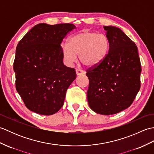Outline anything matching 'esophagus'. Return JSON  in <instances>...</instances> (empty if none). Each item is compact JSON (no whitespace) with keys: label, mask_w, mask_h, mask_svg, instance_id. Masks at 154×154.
Returning a JSON list of instances; mask_svg holds the SVG:
<instances>
[{"label":"esophagus","mask_w":154,"mask_h":154,"mask_svg":"<svg viewBox=\"0 0 154 154\" xmlns=\"http://www.w3.org/2000/svg\"><path fill=\"white\" fill-rule=\"evenodd\" d=\"M85 73V72L83 70L81 69H76V74L77 75H84Z\"/></svg>","instance_id":"34e87169"}]
</instances>
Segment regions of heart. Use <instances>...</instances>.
I'll use <instances>...</instances> for the list:
<instances>
[{"instance_id":"obj_1","label":"heart","mask_w":154,"mask_h":154,"mask_svg":"<svg viewBox=\"0 0 154 154\" xmlns=\"http://www.w3.org/2000/svg\"><path fill=\"white\" fill-rule=\"evenodd\" d=\"M110 42L106 35L88 30H83L72 35L68 43L61 46L65 61L72 64L79 55L81 63L88 67L100 64L109 53Z\"/></svg>"}]
</instances>
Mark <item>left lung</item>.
Listing matches in <instances>:
<instances>
[{"label": "left lung", "instance_id": "1", "mask_svg": "<svg viewBox=\"0 0 154 154\" xmlns=\"http://www.w3.org/2000/svg\"><path fill=\"white\" fill-rule=\"evenodd\" d=\"M104 29L110 42L109 53L100 64L87 70V100L94 112L110 115L133 103L140 89L142 68L134 42L119 28Z\"/></svg>", "mask_w": 154, "mask_h": 154}]
</instances>
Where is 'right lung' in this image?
Returning <instances> with one entry per match:
<instances>
[{
    "instance_id": "obj_1",
    "label": "right lung",
    "mask_w": 154,
    "mask_h": 154,
    "mask_svg": "<svg viewBox=\"0 0 154 154\" xmlns=\"http://www.w3.org/2000/svg\"><path fill=\"white\" fill-rule=\"evenodd\" d=\"M75 28L73 24L40 23L18 44L14 61L16 89L32 112L51 115L63 105L76 72L63 64L61 44Z\"/></svg>"
}]
</instances>
